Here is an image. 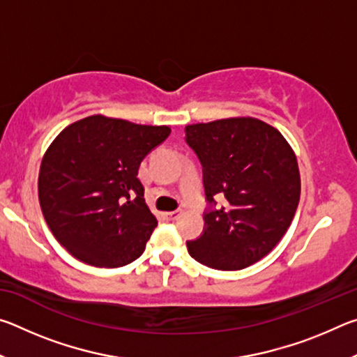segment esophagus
Returning a JSON list of instances; mask_svg holds the SVG:
<instances>
[{
  "instance_id": "obj_1",
  "label": "esophagus",
  "mask_w": 357,
  "mask_h": 357,
  "mask_svg": "<svg viewBox=\"0 0 357 357\" xmlns=\"http://www.w3.org/2000/svg\"><path fill=\"white\" fill-rule=\"evenodd\" d=\"M183 214V209H176V211H170V213H167L165 215H167V219H170V220H176L178 217Z\"/></svg>"
}]
</instances>
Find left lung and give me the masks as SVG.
Instances as JSON below:
<instances>
[{
    "label": "left lung",
    "mask_w": 357,
    "mask_h": 357,
    "mask_svg": "<svg viewBox=\"0 0 357 357\" xmlns=\"http://www.w3.org/2000/svg\"><path fill=\"white\" fill-rule=\"evenodd\" d=\"M185 142L203 167L209 208L200 238L187 241L198 263L238 271L279 244L301 197L298 160L273 126L255 118H228L185 126ZM226 203L215 209L213 197Z\"/></svg>",
    "instance_id": "8db88e82"
}]
</instances>
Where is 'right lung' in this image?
Here are the masks:
<instances>
[{
    "label": "right lung",
    "mask_w": 357,
    "mask_h": 357,
    "mask_svg": "<svg viewBox=\"0 0 357 357\" xmlns=\"http://www.w3.org/2000/svg\"><path fill=\"white\" fill-rule=\"evenodd\" d=\"M170 132L94 114L53 140L40 164L39 202L70 255L98 268H119L142 255L157 219L144 202L138 168Z\"/></svg>",
    "instance_id": "1"
}]
</instances>
